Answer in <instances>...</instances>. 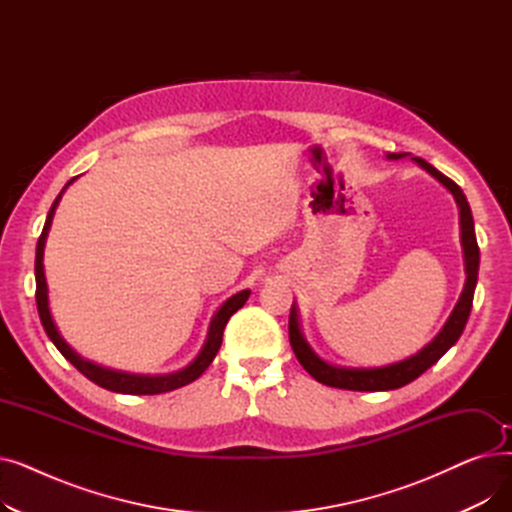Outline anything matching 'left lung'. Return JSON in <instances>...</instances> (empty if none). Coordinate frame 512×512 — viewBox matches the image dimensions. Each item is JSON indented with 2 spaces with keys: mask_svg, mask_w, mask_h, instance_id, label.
Here are the masks:
<instances>
[{
  "mask_svg": "<svg viewBox=\"0 0 512 512\" xmlns=\"http://www.w3.org/2000/svg\"><path fill=\"white\" fill-rule=\"evenodd\" d=\"M388 159H400L405 157V153H388ZM417 164L432 174L438 182H442L448 191L452 193L456 205H459V215H461V245H463V257H465V286L459 297V303L454 305L450 317L446 319L444 328L438 332V336L425 344L421 351L405 361H398L392 365L384 367H371V369H353V367H336L326 363L324 359H319L309 342L305 340L299 324V311L292 305L290 317H288V336H290V346L294 355H297L299 363L309 371L311 378L317 382L332 386V388H342V390H357V392H380V390H396L411 384L417 380L423 371H427L434 363L440 361V357L448 351L450 346L456 344V340L461 338L467 319L473 307V292L477 284V272H479V247H477V238H475V226H473V215L471 207L467 203L465 193L461 191L459 184H454L450 178H446L442 172H438L432 164H427L421 157H413Z\"/></svg>",
  "mask_w": 512,
  "mask_h": 512,
  "instance_id": "8db88e82",
  "label": "left lung"
}]
</instances>
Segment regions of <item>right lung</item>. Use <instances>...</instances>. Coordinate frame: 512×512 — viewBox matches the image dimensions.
Returning <instances> with one entry per match:
<instances>
[{
	"label": "right lung",
	"mask_w": 512,
	"mask_h": 512,
	"mask_svg": "<svg viewBox=\"0 0 512 512\" xmlns=\"http://www.w3.org/2000/svg\"><path fill=\"white\" fill-rule=\"evenodd\" d=\"M78 178V176H76ZM68 180V184L62 188V193L53 201L49 213H47V220L43 226V232L39 236L37 242V255H35V282H37V292H35V299H37V309H39V317H41V324L49 336V340L56 344L58 351L85 375L91 382H95L97 386L105 388V390H112V392H120V394H161V392H170L176 388H182L186 384L195 382L199 375L211 365V361L218 355L220 346H222V336H224V328L228 324V319L247 303L251 290H240L215 311V315L211 317V324H209V332L205 338V344L199 351V355L193 359V363H188L184 369L174 371V373H166V375H139V373H126V371H116V369H107L101 365H95L87 359L80 357L78 353H74V348L68 346V342L62 338V334L58 332V326L53 324V317L49 311V297H47V282H45V270H43V249H45V240H47V232L53 220V213H56V207L64 195L66 188L76 180Z\"/></svg>",
	"instance_id": "obj_1"
}]
</instances>
